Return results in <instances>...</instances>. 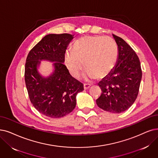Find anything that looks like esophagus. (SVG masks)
<instances>
[{"instance_id": "34e87169", "label": "esophagus", "mask_w": 158, "mask_h": 158, "mask_svg": "<svg viewBox=\"0 0 158 158\" xmlns=\"http://www.w3.org/2000/svg\"><path fill=\"white\" fill-rule=\"evenodd\" d=\"M90 85L89 84H84V89H85V90H86V89H89V88L90 87Z\"/></svg>"}]
</instances>
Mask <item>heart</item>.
I'll list each match as a JSON object with an SVG mask.
<instances>
[{
    "label": "heart",
    "instance_id": "obj_1",
    "mask_svg": "<svg viewBox=\"0 0 158 158\" xmlns=\"http://www.w3.org/2000/svg\"><path fill=\"white\" fill-rule=\"evenodd\" d=\"M117 55V45L112 40L101 36H84L74 43L73 51L65 52L64 61L75 78L80 77L85 65L84 78L91 80L109 73L115 64Z\"/></svg>",
    "mask_w": 158,
    "mask_h": 158
}]
</instances>
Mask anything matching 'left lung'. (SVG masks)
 I'll use <instances>...</instances> for the list:
<instances>
[{
  "mask_svg": "<svg viewBox=\"0 0 158 158\" xmlns=\"http://www.w3.org/2000/svg\"><path fill=\"white\" fill-rule=\"evenodd\" d=\"M113 37L118 49L116 64L98 84L102 94L96 102L104 111L120 113L127 110L137 98L142 71L134 50L121 37Z\"/></svg>",
  "mask_w": 158,
  "mask_h": 158,
  "instance_id": "1",
  "label": "left lung"
}]
</instances>
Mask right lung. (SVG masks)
Wrapping results in <instances>:
<instances>
[{"label": "right lung", "mask_w": 158, "mask_h": 158, "mask_svg": "<svg viewBox=\"0 0 158 158\" xmlns=\"http://www.w3.org/2000/svg\"><path fill=\"white\" fill-rule=\"evenodd\" d=\"M74 35L48 34L31 49L25 64L24 80L34 108L43 115L60 118L70 113L77 104V95L84 85L74 78L64 64V55ZM41 60L53 62L47 77L39 69Z\"/></svg>", "instance_id": "add662e5"}]
</instances>
